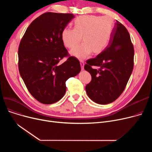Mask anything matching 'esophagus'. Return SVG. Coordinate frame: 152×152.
Returning a JSON list of instances; mask_svg holds the SVG:
<instances>
[{
  "label": "esophagus",
  "instance_id": "34e87169",
  "mask_svg": "<svg viewBox=\"0 0 152 152\" xmlns=\"http://www.w3.org/2000/svg\"><path fill=\"white\" fill-rule=\"evenodd\" d=\"M80 64H81V69H82V70H83V69H84V61L81 60V61H80Z\"/></svg>",
  "mask_w": 152,
  "mask_h": 152
}]
</instances>
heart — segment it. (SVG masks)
<instances>
[{"mask_svg": "<svg viewBox=\"0 0 152 152\" xmlns=\"http://www.w3.org/2000/svg\"><path fill=\"white\" fill-rule=\"evenodd\" d=\"M114 28V21L108 16L83 15L73 22V29L65 28L61 33L62 42L66 47L73 49L81 41L83 43L71 51V54L83 60L102 52L108 46Z\"/></svg>", "mask_w": 152, "mask_h": 152, "instance_id": "b5f03b06", "label": "heart"}]
</instances>
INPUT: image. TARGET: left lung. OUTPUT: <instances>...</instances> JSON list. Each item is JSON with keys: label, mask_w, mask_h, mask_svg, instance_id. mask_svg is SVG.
Wrapping results in <instances>:
<instances>
[{"label": "left lung", "mask_w": 152, "mask_h": 152, "mask_svg": "<svg viewBox=\"0 0 152 152\" xmlns=\"http://www.w3.org/2000/svg\"><path fill=\"white\" fill-rule=\"evenodd\" d=\"M134 55V47L128 31L116 21L106 49L95 58L87 60L84 66L85 70L92 76L86 91L92 101L105 105L120 96L133 70Z\"/></svg>", "instance_id": "8db88e82"}]
</instances>
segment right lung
I'll return each instance as SVG.
<instances>
[{"label": "right lung", "mask_w": 152, "mask_h": 152, "mask_svg": "<svg viewBox=\"0 0 152 152\" xmlns=\"http://www.w3.org/2000/svg\"><path fill=\"white\" fill-rule=\"evenodd\" d=\"M75 18L71 13H45L27 28L18 48L20 74L28 91L37 101L52 104L66 92V81L81 71L80 62L69 57L61 33Z\"/></svg>", "instance_id": "right-lung-1"}]
</instances>
